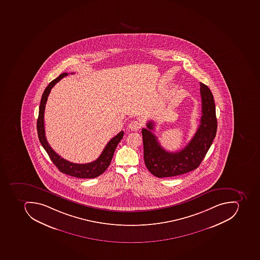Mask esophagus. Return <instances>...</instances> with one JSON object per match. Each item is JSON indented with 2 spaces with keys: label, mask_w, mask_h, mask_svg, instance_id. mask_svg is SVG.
<instances>
[{
  "label": "esophagus",
  "mask_w": 260,
  "mask_h": 260,
  "mask_svg": "<svg viewBox=\"0 0 260 260\" xmlns=\"http://www.w3.org/2000/svg\"><path fill=\"white\" fill-rule=\"evenodd\" d=\"M142 127V123L139 121H132L129 125V129L132 131H138Z\"/></svg>",
  "instance_id": "34e87169"
}]
</instances>
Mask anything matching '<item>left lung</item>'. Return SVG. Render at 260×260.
<instances>
[{
	"instance_id": "1",
	"label": "left lung",
	"mask_w": 260,
	"mask_h": 260,
	"mask_svg": "<svg viewBox=\"0 0 260 260\" xmlns=\"http://www.w3.org/2000/svg\"><path fill=\"white\" fill-rule=\"evenodd\" d=\"M200 86L202 102L201 124L184 148L177 152L164 150L151 132L154 129L153 121L147 122V129H142L145 164L154 176L172 177L195 170L210 148L217 128L214 100L207 85L200 83Z\"/></svg>"
}]
</instances>
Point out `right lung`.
I'll return each instance as SVG.
<instances>
[{
  "mask_svg": "<svg viewBox=\"0 0 260 260\" xmlns=\"http://www.w3.org/2000/svg\"><path fill=\"white\" fill-rule=\"evenodd\" d=\"M66 76H68V73H66L59 75L56 79L53 80L48 84V86L43 92L40 106H39V117L37 120L38 136L42 146L45 149L53 164H55L61 172L74 177L81 178V179L96 178L106 172L108 167L110 166L116 147L122 139L124 132L121 131L115 137H113V139L107 143L101 155L93 162L83 164H74L66 160L57 154L55 150L51 148L46 139L45 129H44V111H45L47 98L49 96L51 88L55 86V84L59 82L61 79Z\"/></svg>",
  "mask_w": 260,
  "mask_h": 260,
  "instance_id": "right-lung-1",
  "label": "right lung"
}]
</instances>
